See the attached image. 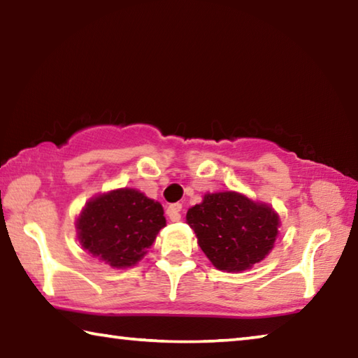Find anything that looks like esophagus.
Masks as SVG:
<instances>
[{"mask_svg":"<svg viewBox=\"0 0 358 358\" xmlns=\"http://www.w3.org/2000/svg\"><path fill=\"white\" fill-rule=\"evenodd\" d=\"M181 203H172V205H169V208H167V217L171 221H180L181 220Z\"/></svg>","mask_w":358,"mask_h":358,"instance_id":"34e87169","label":"esophagus"}]
</instances>
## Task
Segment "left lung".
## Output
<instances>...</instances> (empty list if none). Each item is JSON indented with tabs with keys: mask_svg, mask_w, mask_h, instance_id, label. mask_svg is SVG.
I'll return each instance as SVG.
<instances>
[{
	"mask_svg": "<svg viewBox=\"0 0 358 358\" xmlns=\"http://www.w3.org/2000/svg\"><path fill=\"white\" fill-rule=\"evenodd\" d=\"M197 243L217 270L241 273L268 256L280 234L271 205L237 191L207 192L186 213Z\"/></svg>",
	"mask_w": 358,
	"mask_h": 358,
	"instance_id": "1",
	"label": "left lung"
}]
</instances>
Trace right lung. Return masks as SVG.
Returning a JSON list of instances; mask_svg holds the SVG:
<instances>
[{
	"label": "right lung",
	"instance_id": "add662e5",
	"mask_svg": "<svg viewBox=\"0 0 358 358\" xmlns=\"http://www.w3.org/2000/svg\"><path fill=\"white\" fill-rule=\"evenodd\" d=\"M164 226L162 205L134 187L98 194L76 220L78 243L112 268L141 262Z\"/></svg>",
	"mask_w": 358,
	"mask_h": 358
}]
</instances>
